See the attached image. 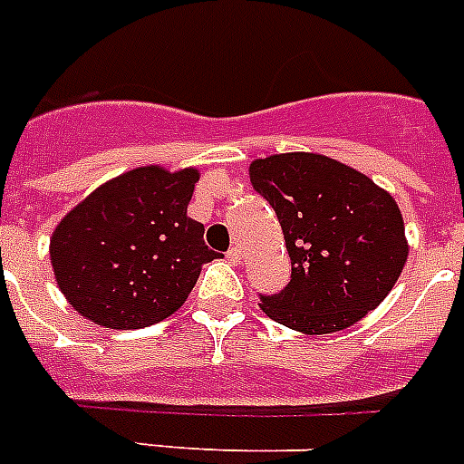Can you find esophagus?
I'll return each mask as SVG.
<instances>
[{"label":"esophagus","mask_w":464,"mask_h":464,"mask_svg":"<svg viewBox=\"0 0 464 464\" xmlns=\"http://www.w3.org/2000/svg\"><path fill=\"white\" fill-rule=\"evenodd\" d=\"M227 260H229V263L239 265L241 263V248L239 246L229 248V251H227Z\"/></svg>","instance_id":"obj_1"}]
</instances>
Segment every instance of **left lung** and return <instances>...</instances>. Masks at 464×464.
<instances>
[{
	"mask_svg": "<svg viewBox=\"0 0 464 464\" xmlns=\"http://www.w3.org/2000/svg\"><path fill=\"white\" fill-rule=\"evenodd\" d=\"M256 192L279 218L291 281L260 295V310L307 335L345 331L397 284L409 241L397 201L352 166L286 152L248 166Z\"/></svg>",
	"mask_w": 464,
	"mask_h": 464,
	"instance_id": "1",
	"label": "left lung"
}]
</instances>
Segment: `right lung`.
I'll return each instance as SVG.
<instances>
[{
  "label": "right lung",
  "instance_id": "right-lung-1",
  "mask_svg": "<svg viewBox=\"0 0 464 464\" xmlns=\"http://www.w3.org/2000/svg\"><path fill=\"white\" fill-rule=\"evenodd\" d=\"M197 169L138 166L96 188L55 225L51 265L74 310L105 328H145L183 307L218 253L188 216Z\"/></svg>",
  "mask_w": 464,
  "mask_h": 464
}]
</instances>
